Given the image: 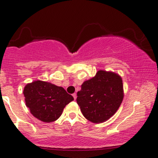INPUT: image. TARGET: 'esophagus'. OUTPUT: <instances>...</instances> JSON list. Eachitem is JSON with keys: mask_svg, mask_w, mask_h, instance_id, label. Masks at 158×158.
Instances as JSON below:
<instances>
[{"mask_svg": "<svg viewBox=\"0 0 158 158\" xmlns=\"http://www.w3.org/2000/svg\"><path fill=\"white\" fill-rule=\"evenodd\" d=\"M73 98H74V99H77V94H73Z\"/></svg>", "mask_w": 158, "mask_h": 158, "instance_id": "obj_1", "label": "esophagus"}]
</instances>
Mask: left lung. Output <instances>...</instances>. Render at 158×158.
I'll return each instance as SVG.
<instances>
[{"instance_id": "8db88e82", "label": "left lung", "mask_w": 158, "mask_h": 158, "mask_svg": "<svg viewBox=\"0 0 158 158\" xmlns=\"http://www.w3.org/2000/svg\"><path fill=\"white\" fill-rule=\"evenodd\" d=\"M81 87L77 92V104L83 115L93 123L107 121L116 113L123 101L122 79L114 72L99 70Z\"/></svg>"}]
</instances>
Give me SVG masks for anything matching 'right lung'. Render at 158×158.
<instances>
[{"label":"right lung","instance_id":"add662e5","mask_svg":"<svg viewBox=\"0 0 158 158\" xmlns=\"http://www.w3.org/2000/svg\"><path fill=\"white\" fill-rule=\"evenodd\" d=\"M23 94L30 113L46 123L57 120L65 106L73 100L63 87L41 80L28 83L24 87Z\"/></svg>","mask_w":158,"mask_h":158}]
</instances>
